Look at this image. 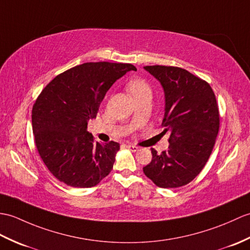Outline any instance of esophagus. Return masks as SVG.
Instances as JSON below:
<instances>
[{
	"label": "esophagus",
	"mask_w": 250,
	"mask_h": 250,
	"mask_svg": "<svg viewBox=\"0 0 250 250\" xmlns=\"http://www.w3.org/2000/svg\"><path fill=\"white\" fill-rule=\"evenodd\" d=\"M126 148L130 149L131 151H134V152L137 151V150L139 149L137 146H134V145H132V144H127V145H126Z\"/></svg>",
	"instance_id": "esophagus-1"
}]
</instances>
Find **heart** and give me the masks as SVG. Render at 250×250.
<instances>
[{"label": "heart", "mask_w": 250, "mask_h": 250, "mask_svg": "<svg viewBox=\"0 0 250 250\" xmlns=\"http://www.w3.org/2000/svg\"><path fill=\"white\" fill-rule=\"evenodd\" d=\"M126 89L130 91V94L134 97L135 100H138V99L144 97L152 96L151 86L149 85L146 80L141 78L131 80L130 82L126 84Z\"/></svg>", "instance_id": "b5f03b06"}]
</instances>
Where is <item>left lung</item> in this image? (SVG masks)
<instances>
[{
    "label": "left lung",
    "mask_w": 250,
    "mask_h": 250,
    "mask_svg": "<svg viewBox=\"0 0 250 250\" xmlns=\"http://www.w3.org/2000/svg\"><path fill=\"white\" fill-rule=\"evenodd\" d=\"M165 92L162 134H169V147L162 153L151 148L152 160L143 168L163 188L187 185L199 175L212 153L219 130V111L212 87L185 69L146 66Z\"/></svg>",
    "instance_id": "obj_1"
}]
</instances>
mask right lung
<instances>
[{"label":"right lung","mask_w":250,"mask_h":250,"mask_svg":"<svg viewBox=\"0 0 250 250\" xmlns=\"http://www.w3.org/2000/svg\"><path fill=\"white\" fill-rule=\"evenodd\" d=\"M132 63L84 62L57 75L35 101L32 125L38 153L50 172L72 188L95 187L111 170L120 145L100 144L87 132L106 91Z\"/></svg>","instance_id":"add662e5"}]
</instances>
